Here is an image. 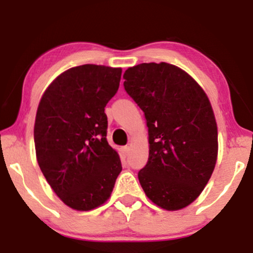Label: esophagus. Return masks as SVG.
<instances>
[{"mask_svg":"<svg viewBox=\"0 0 253 253\" xmlns=\"http://www.w3.org/2000/svg\"><path fill=\"white\" fill-rule=\"evenodd\" d=\"M122 152H124L125 156H127L129 152V146H124V148H122Z\"/></svg>","mask_w":253,"mask_h":253,"instance_id":"esophagus-1","label":"esophagus"}]
</instances>
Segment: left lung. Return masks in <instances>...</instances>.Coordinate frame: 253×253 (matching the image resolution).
I'll list each match as a JSON object with an SVG mask.
<instances>
[{"instance_id":"left-lung-1","label":"left lung","mask_w":253,"mask_h":253,"mask_svg":"<svg viewBox=\"0 0 253 253\" xmlns=\"http://www.w3.org/2000/svg\"><path fill=\"white\" fill-rule=\"evenodd\" d=\"M124 79L149 128L141 187L158 207L182 209L201 194L216 165L217 126L209 98L186 72L166 62L140 63Z\"/></svg>"}]
</instances>
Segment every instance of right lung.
<instances>
[{
  "label": "right lung",
  "instance_id": "add662e5",
  "mask_svg": "<svg viewBox=\"0 0 253 253\" xmlns=\"http://www.w3.org/2000/svg\"><path fill=\"white\" fill-rule=\"evenodd\" d=\"M121 68L83 65L60 74L42 97L35 122L40 168L61 201L87 211L110 197L122 170L108 144L104 108L118 92Z\"/></svg>",
  "mask_w": 253,
  "mask_h": 253
}]
</instances>
